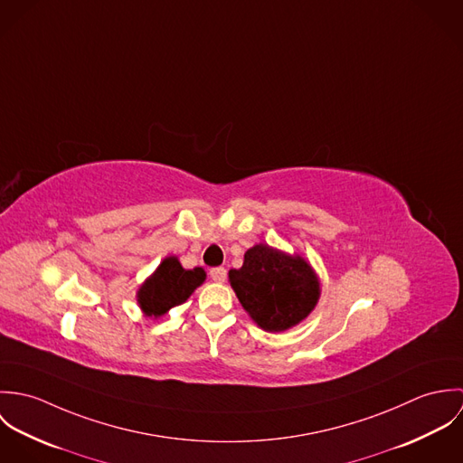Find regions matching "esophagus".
I'll use <instances>...</instances> for the list:
<instances>
[{"mask_svg":"<svg viewBox=\"0 0 463 463\" xmlns=\"http://www.w3.org/2000/svg\"><path fill=\"white\" fill-rule=\"evenodd\" d=\"M210 276H212V279H213L215 283H224V279H226V269H224V267H213V269H210Z\"/></svg>","mask_w":463,"mask_h":463,"instance_id":"esophagus-1","label":"esophagus"}]
</instances>
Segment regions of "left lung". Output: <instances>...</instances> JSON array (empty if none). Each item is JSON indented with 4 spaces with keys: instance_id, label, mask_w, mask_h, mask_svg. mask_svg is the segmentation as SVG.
<instances>
[{
    "instance_id": "8db88e82",
    "label": "left lung",
    "mask_w": 463,
    "mask_h": 463,
    "mask_svg": "<svg viewBox=\"0 0 463 463\" xmlns=\"http://www.w3.org/2000/svg\"><path fill=\"white\" fill-rule=\"evenodd\" d=\"M228 278L242 308L270 333L298 326L321 298L319 276L305 257L267 244L250 248L242 267L232 269Z\"/></svg>"
}]
</instances>
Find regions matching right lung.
Here are the masks:
<instances>
[{"instance_id": "add662e5", "label": "right lung", "mask_w": 463, "mask_h": 463, "mask_svg": "<svg viewBox=\"0 0 463 463\" xmlns=\"http://www.w3.org/2000/svg\"><path fill=\"white\" fill-rule=\"evenodd\" d=\"M204 279L206 272L203 267L184 269L178 257H165L138 287L137 303L146 317L158 319L173 307L185 303Z\"/></svg>"}]
</instances>
